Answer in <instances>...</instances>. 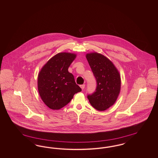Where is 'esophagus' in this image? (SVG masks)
<instances>
[{
  "label": "esophagus",
  "instance_id": "34e87169",
  "mask_svg": "<svg viewBox=\"0 0 158 158\" xmlns=\"http://www.w3.org/2000/svg\"><path fill=\"white\" fill-rule=\"evenodd\" d=\"M80 86H81V88L82 90H83V89H84V88H85V85H81Z\"/></svg>",
  "mask_w": 158,
  "mask_h": 158
}]
</instances>
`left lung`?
Returning a JSON list of instances; mask_svg holds the SVG:
<instances>
[{"mask_svg": "<svg viewBox=\"0 0 158 158\" xmlns=\"http://www.w3.org/2000/svg\"><path fill=\"white\" fill-rule=\"evenodd\" d=\"M86 58L95 76L96 91L88 98L94 108L103 111L116 102L121 90V76L113 62L102 54L87 53Z\"/></svg>", "mask_w": 158, "mask_h": 158, "instance_id": "1", "label": "left lung"}]
</instances>
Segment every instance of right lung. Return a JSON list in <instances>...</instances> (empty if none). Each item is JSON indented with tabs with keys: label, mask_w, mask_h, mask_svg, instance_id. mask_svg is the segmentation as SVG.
I'll list each match as a JSON object with an SVG mask.
<instances>
[{
	"label": "right lung",
	"mask_w": 158,
	"mask_h": 158,
	"mask_svg": "<svg viewBox=\"0 0 158 158\" xmlns=\"http://www.w3.org/2000/svg\"><path fill=\"white\" fill-rule=\"evenodd\" d=\"M76 57L75 53H59L48 60L38 75V90L48 108L59 110L81 91L68 69Z\"/></svg>",
	"instance_id": "obj_1"
}]
</instances>
